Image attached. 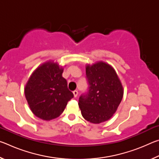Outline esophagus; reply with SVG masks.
<instances>
[{
	"label": "esophagus",
	"instance_id": "obj_1",
	"mask_svg": "<svg viewBox=\"0 0 159 159\" xmlns=\"http://www.w3.org/2000/svg\"><path fill=\"white\" fill-rule=\"evenodd\" d=\"M73 94H74V98H76L77 95H78V91L77 90H74V92H73Z\"/></svg>",
	"mask_w": 159,
	"mask_h": 159
}]
</instances>
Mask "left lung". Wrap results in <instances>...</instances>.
<instances>
[{
	"label": "left lung",
	"instance_id": "1",
	"mask_svg": "<svg viewBox=\"0 0 159 159\" xmlns=\"http://www.w3.org/2000/svg\"><path fill=\"white\" fill-rule=\"evenodd\" d=\"M85 72L90 87L88 93L79 98V108L86 120L98 124L110 119L116 111L123 88L114 69L104 61L86 64Z\"/></svg>",
	"mask_w": 159,
	"mask_h": 159
}]
</instances>
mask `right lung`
I'll return each instance as SVG.
<instances>
[{"mask_svg": "<svg viewBox=\"0 0 159 159\" xmlns=\"http://www.w3.org/2000/svg\"><path fill=\"white\" fill-rule=\"evenodd\" d=\"M64 69L54 61L43 63L34 70L25 88L30 109L38 118L50 120L60 116L73 98L62 77Z\"/></svg>", "mask_w": 159, "mask_h": 159, "instance_id": "right-lung-1", "label": "right lung"}]
</instances>
